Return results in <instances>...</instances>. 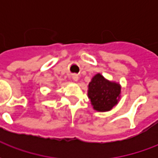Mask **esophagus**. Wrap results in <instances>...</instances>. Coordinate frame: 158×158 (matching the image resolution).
<instances>
[{
  "label": "esophagus",
  "mask_w": 158,
  "mask_h": 158,
  "mask_svg": "<svg viewBox=\"0 0 158 158\" xmlns=\"http://www.w3.org/2000/svg\"><path fill=\"white\" fill-rule=\"evenodd\" d=\"M72 79H73L74 81H78V79H79V76L77 75V74H73Z\"/></svg>",
  "instance_id": "esophagus-1"
}]
</instances>
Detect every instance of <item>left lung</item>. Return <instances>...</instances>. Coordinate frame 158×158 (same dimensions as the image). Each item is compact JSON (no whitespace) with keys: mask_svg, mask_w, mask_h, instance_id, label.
I'll use <instances>...</instances> for the list:
<instances>
[{"mask_svg":"<svg viewBox=\"0 0 158 158\" xmlns=\"http://www.w3.org/2000/svg\"><path fill=\"white\" fill-rule=\"evenodd\" d=\"M121 93L119 84L106 80L97 73L89 84V96L93 108L98 112H106L118 104Z\"/></svg>","mask_w":158,"mask_h":158,"instance_id":"8db88e82","label":"left lung"}]
</instances>
